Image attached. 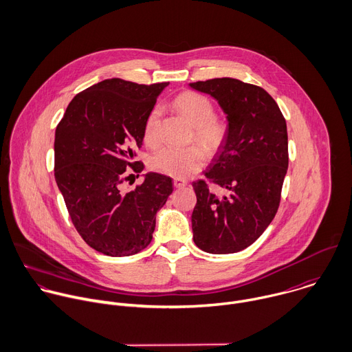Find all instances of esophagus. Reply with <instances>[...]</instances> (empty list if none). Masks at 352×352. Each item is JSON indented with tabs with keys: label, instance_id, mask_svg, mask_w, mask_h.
Returning a JSON list of instances; mask_svg holds the SVG:
<instances>
[{
	"label": "esophagus",
	"instance_id": "esophagus-1",
	"mask_svg": "<svg viewBox=\"0 0 352 352\" xmlns=\"http://www.w3.org/2000/svg\"><path fill=\"white\" fill-rule=\"evenodd\" d=\"M186 185H188L186 179H184V178H174V186L175 188H184Z\"/></svg>",
	"mask_w": 352,
	"mask_h": 352
}]
</instances>
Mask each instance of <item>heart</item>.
Returning <instances> with one entry per match:
<instances>
[{"label":"heart","instance_id":"obj_1","mask_svg":"<svg viewBox=\"0 0 352 352\" xmlns=\"http://www.w3.org/2000/svg\"><path fill=\"white\" fill-rule=\"evenodd\" d=\"M174 107L178 113L193 127V137L207 153H215L223 145L228 137V124L225 120L214 116L212 102L203 94L186 91L179 94ZM160 109L153 108L146 116L144 124V141L149 146H156L159 137ZM206 162L204 152L199 146L185 149L163 148L151 159V166L155 171L175 177L186 178L197 173Z\"/></svg>","mask_w":352,"mask_h":352}]
</instances>
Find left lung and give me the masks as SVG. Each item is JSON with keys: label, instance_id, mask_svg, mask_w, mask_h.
I'll list each match as a JSON object with an SVG mask.
<instances>
[{"label": "left lung", "instance_id": "1", "mask_svg": "<svg viewBox=\"0 0 352 352\" xmlns=\"http://www.w3.org/2000/svg\"><path fill=\"white\" fill-rule=\"evenodd\" d=\"M214 97L228 115V137L206 178L193 182L195 244L208 254H234L255 243L274 219L288 170L287 122L262 87L233 78L189 83Z\"/></svg>", "mask_w": 352, "mask_h": 352}]
</instances>
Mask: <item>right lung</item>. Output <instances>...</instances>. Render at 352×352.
Segmentation results:
<instances>
[{"mask_svg": "<svg viewBox=\"0 0 352 352\" xmlns=\"http://www.w3.org/2000/svg\"><path fill=\"white\" fill-rule=\"evenodd\" d=\"M167 85L101 80L71 100L56 127V184L80 237L104 255L130 256L146 248L156 212L173 193V179L157 173L123 190V182L144 170L134 149L141 148L146 116Z\"/></svg>", "mask_w": 352, "mask_h": 352, "instance_id": "right-lung-1", "label": "right lung"}]
</instances>
